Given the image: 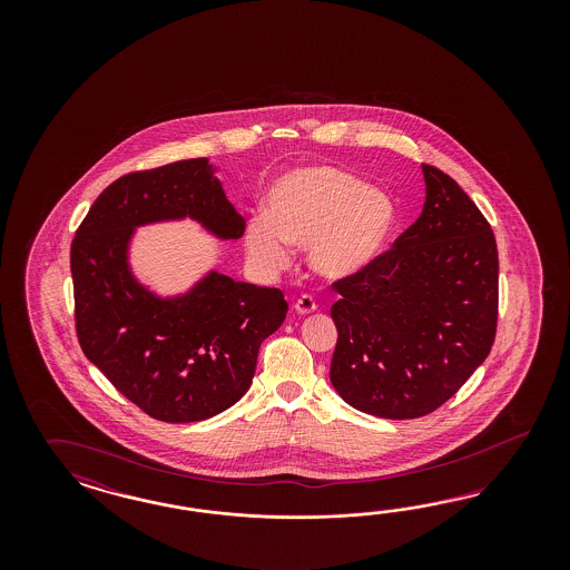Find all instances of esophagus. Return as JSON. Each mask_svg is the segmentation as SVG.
<instances>
[{"mask_svg":"<svg viewBox=\"0 0 570 570\" xmlns=\"http://www.w3.org/2000/svg\"><path fill=\"white\" fill-rule=\"evenodd\" d=\"M315 309H317V305H315V301H313V296H309V294H303L301 298L294 301V311L298 315H309Z\"/></svg>","mask_w":570,"mask_h":570,"instance_id":"1","label":"esophagus"}]
</instances>
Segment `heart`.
<instances>
[{
	"mask_svg": "<svg viewBox=\"0 0 570 570\" xmlns=\"http://www.w3.org/2000/svg\"><path fill=\"white\" fill-rule=\"evenodd\" d=\"M267 210L269 217L253 215L244 229L248 255L267 272L288 267L293 246H307L315 274L355 276L379 259L395 227V205L384 191L332 165L282 175Z\"/></svg>",
	"mask_w": 570,
	"mask_h": 570,
	"instance_id": "1",
	"label": "heart"
}]
</instances>
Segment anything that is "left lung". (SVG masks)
Here are the masks:
<instances>
[{"label": "left lung", "mask_w": 570, "mask_h": 570, "mask_svg": "<svg viewBox=\"0 0 570 570\" xmlns=\"http://www.w3.org/2000/svg\"><path fill=\"white\" fill-rule=\"evenodd\" d=\"M422 215L355 276L336 279L330 382L363 414L410 420L453 397L498 330V244L448 173L422 165Z\"/></svg>", "instance_id": "left-lung-1"}]
</instances>
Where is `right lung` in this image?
<instances>
[{
	"label": "right lung",
	"mask_w": 570,
	"mask_h": 570,
	"mask_svg": "<svg viewBox=\"0 0 570 570\" xmlns=\"http://www.w3.org/2000/svg\"><path fill=\"white\" fill-rule=\"evenodd\" d=\"M190 217L222 240L246 222L207 158L122 175L96 198L70 246L75 326L87 360L156 420L222 414L248 391L259 346L288 311L284 294L208 272L188 293L158 296L129 267L139 225Z\"/></svg>",
	"instance_id": "right-lung-1"
}]
</instances>
